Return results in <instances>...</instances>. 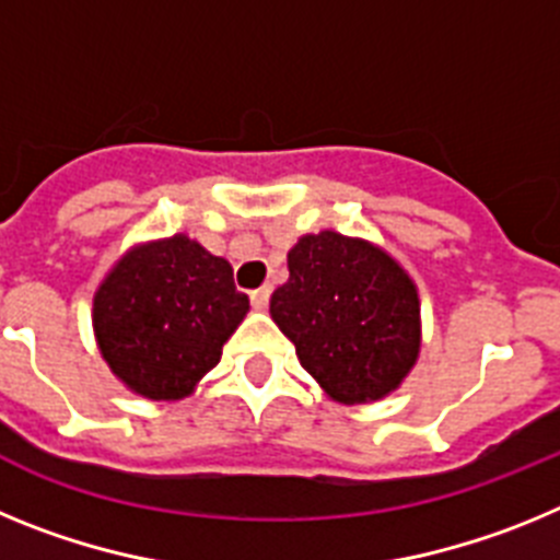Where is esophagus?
I'll return each mask as SVG.
<instances>
[{
	"label": "esophagus",
	"mask_w": 560,
	"mask_h": 560,
	"mask_svg": "<svg viewBox=\"0 0 560 560\" xmlns=\"http://www.w3.org/2000/svg\"><path fill=\"white\" fill-rule=\"evenodd\" d=\"M269 296H271V289H269V285H264V289L252 291L249 300H252V305H255L257 311H266V305H269Z\"/></svg>",
	"instance_id": "34e87169"
}]
</instances>
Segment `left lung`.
Returning a JSON list of instances; mask_svg holds the SVG:
<instances>
[{"instance_id": "8db88e82", "label": "left lung", "mask_w": 560, "mask_h": 560, "mask_svg": "<svg viewBox=\"0 0 560 560\" xmlns=\"http://www.w3.org/2000/svg\"><path fill=\"white\" fill-rule=\"evenodd\" d=\"M269 314L305 373L345 407L387 398L420 355L418 285L364 237L334 230L300 237Z\"/></svg>"}]
</instances>
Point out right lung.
Returning <instances> with one entry per match:
<instances>
[{
    "mask_svg": "<svg viewBox=\"0 0 560 560\" xmlns=\"http://www.w3.org/2000/svg\"><path fill=\"white\" fill-rule=\"evenodd\" d=\"M249 296L230 260L187 235L137 244L108 269L92 300L103 361L122 387L148 400H179L221 361Z\"/></svg>",
    "mask_w": 560,
    "mask_h": 560,
    "instance_id": "add662e5",
    "label": "right lung"
}]
</instances>
